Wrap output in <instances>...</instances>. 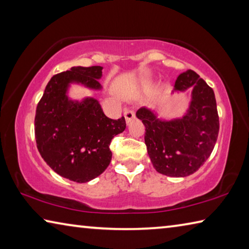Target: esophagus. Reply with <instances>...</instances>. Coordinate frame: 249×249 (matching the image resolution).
<instances>
[{
  "label": "esophagus",
  "mask_w": 249,
  "mask_h": 249,
  "mask_svg": "<svg viewBox=\"0 0 249 249\" xmlns=\"http://www.w3.org/2000/svg\"><path fill=\"white\" fill-rule=\"evenodd\" d=\"M124 116H125L126 123L129 124L130 122H132L135 119V113L133 111H129V109H126L125 113H124Z\"/></svg>",
  "instance_id": "1"
}]
</instances>
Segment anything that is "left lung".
<instances>
[{
    "mask_svg": "<svg viewBox=\"0 0 249 249\" xmlns=\"http://www.w3.org/2000/svg\"><path fill=\"white\" fill-rule=\"evenodd\" d=\"M189 89L191 99L182 115L159 117L147 107L136 112L146 127L145 144L153 166L159 174L176 178L188 177L210 157L217 140L218 115L213 90L193 70L181 73L171 93Z\"/></svg>",
    "mask_w": 249,
    "mask_h": 249,
    "instance_id": "obj_1",
    "label": "left lung"
}]
</instances>
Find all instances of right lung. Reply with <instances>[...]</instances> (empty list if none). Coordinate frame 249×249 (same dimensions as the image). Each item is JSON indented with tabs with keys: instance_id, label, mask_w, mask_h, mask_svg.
Instances as JSON below:
<instances>
[{
	"instance_id": "1",
	"label": "right lung",
	"mask_w": 249,
	"mask_h": 249,
	"mask_svg": "<svg viewBox=\"0 0 249 249\" xmlns=\"http://www.w3.org/2000/svg\"><path fill=\"white\" fill-rule=\"evenodd\" d=\"M103 67H72L46 86L36 108L35 137L41 158L59 176L89 182L108 167L109 142L126 128L124 117L111 120L92 96L72 99V86L101 91Z\"/></svg>"
}]
</instances>
